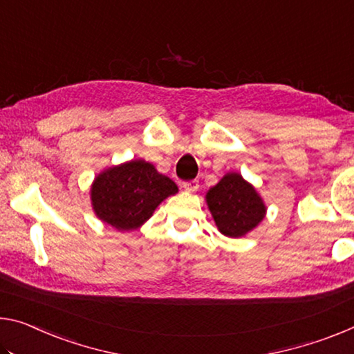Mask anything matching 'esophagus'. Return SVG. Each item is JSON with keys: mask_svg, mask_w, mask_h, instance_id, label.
<instances>
[{"mask_svg": "<svg viewBox=\"0 0 354 354\" xmlns=\"http://www.w3.org/2000/svg\"><path fill=\"white\" fill-rule=\"evenodd\" d=\"M183 189L187 190V192H195V190H198V183L197 181H186V183H183Z\"/></svg>", "mask_w": 354, "mask_h": 354, "instance_id": "esophagus-1", "label": "esophagus"}]
</instances>
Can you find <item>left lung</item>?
Listing matches in <instances>:
<instances>
[{
	"label": "left lung",
	"instance_id": "8db88e82",
	"mask_svg": "<svg viewBox=\"0 0 354 354\" xmlns=\"http://www.w3.org/2000/svg\"><path fill=\"white\" fill-rule=\"evenodd\" d=\"M218 232L230 238H241L252 232L266 214V206L255 187L239 173H227L206 194Z\"/></svg>",
	"mask_w": 354,
	"mask_h": 354
}]
</instances>
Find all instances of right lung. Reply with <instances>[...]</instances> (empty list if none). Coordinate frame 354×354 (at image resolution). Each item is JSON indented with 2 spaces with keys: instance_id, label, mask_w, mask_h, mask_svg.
Here are the masks:
<instances>
[{
  "instance_id": "right-lung-1",
  "label": "right lung",
  "mask_w": 354,
  "mask_h": 354,
  "mask_svg": "<svg viewBox=\"0 0 354 354\" xmlns=\"http://www.w3.org/2000/svg\"><path fill=\"white\" fill-rule=\"evenodd\" d=\"M178 186L142 159L110 167L94 179L91 205L100 221L120 232L137 230Z\"/></svg>"
}]
</instances>
